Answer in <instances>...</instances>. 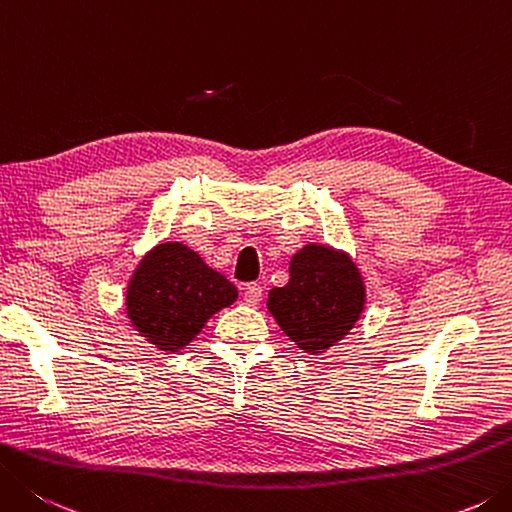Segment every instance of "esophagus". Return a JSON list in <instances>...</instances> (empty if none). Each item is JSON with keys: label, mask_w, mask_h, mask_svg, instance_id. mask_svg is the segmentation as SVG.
Segmentation results:
<instances>
[{"label": "esophagus", "mask_w": 512, "mask_h": 512, "mask_svg": "<svg viewBox=\"0 0 512 512\" xmlns=\"http://www.w3.org/2000/svg\"><path fill=\"white\" fill-rule=\"evenodd\" d=\"M243 296L249 305H258L260 298H263V287H260L258 283H249V285H245Z\"/></svg>", "instance_id": "1"}]
</instances>
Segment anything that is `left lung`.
<instances>
[{"label": "left lung", "mask_w": 512, "mask_h": 512, "mask_svg": "<svg viewBox=\"0 0 512 512\" xmlns=\"http://www.w3.org/2000/svg\"><path fill=\"white\" fill-rule=\"evenodd\" d=\"M365 292L350 258L307 245L289 263V283L269 292L267 307L301 350L318 354L352 330Z\"/></svg>", "instance_id": "left-lung-1"}]
</instances>
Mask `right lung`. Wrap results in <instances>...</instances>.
I'll return each mask as SVG.
<instances>
[{
  "instance_id": "add662e5",
  "label": "right lung",
  "mask_w": 512,
  "mask_h": 512,
  "mask_svg": "<svg viewBox=\"0 0 512 512\" xmlns=\"http://www.w3.org/2000/svg\"><path fill=\"white\" fill-rule=\"evenodd\" d=\"M238 289L223 274L178 243H165L142 260L127 289L136 330L160 350H180L211 314L236 301Z\"/></svg>"
}]
</instances>
